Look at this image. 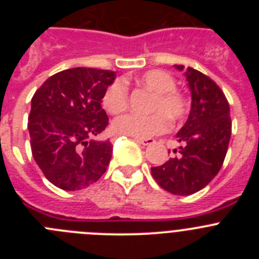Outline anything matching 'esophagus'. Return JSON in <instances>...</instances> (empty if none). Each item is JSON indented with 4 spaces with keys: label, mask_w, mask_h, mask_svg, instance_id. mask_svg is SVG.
<instances>
[{
    "label": "esophagus",
    "mask_w": 259,
    "mask_h": 259,
    "mask_svg": "<svg viewBox=\"0 0 259 259\" xmlns=\"http://www.w3.org/2000/svg\"><path fill=\"white\" fill-rule=\"evenodd\" d=\"M135 141L141 144V145H150V144L154 143V139H137V137H135Z\"/></svg>",
    "instance_id": "esophagus-1"
}]
</instances>
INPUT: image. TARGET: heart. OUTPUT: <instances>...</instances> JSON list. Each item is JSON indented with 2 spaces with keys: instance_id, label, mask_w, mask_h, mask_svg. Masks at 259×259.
<instances>
[{
  "instance_id": "obj_1",
  "label": "heart",
  "mask_w": 259,
  "mask_h": 259,
  "mask_svg": "<svg viewBox=\"0 0 259 259\" xmlns=\"http://www.w3.org/2000/svg\"><path fill=\"white\" fill-rule=\"evenodd\" d=\"M127 79H116L106 87L102 93L101 105L109 114L123 113L128 107L130 93ZM139 87L153 92L148 110L150 114H127L113 122L115 134L124 136L148 139L163 134L168 130V119L178 123L188 113V100L175 88L176 81L168 72L163 70H149L135 77Z\"/></svg>"
}]
</instances>
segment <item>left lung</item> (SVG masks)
<instances>
[{"label":"left lung","mask_w":259,"mask_h":259,"mask_svg":"<svg viewBox=\"0 0 259 259\" xmlns=\"http://www.w3.org/2000/svg\"><path fill=\"white\" fill-rule=\"evenodd\" d=\"M175 67L183 70L182 65ZM185 76L192 92V109L187 123L178 132L182 146L163 164L152 167V176L159 187L179 196L201 191L217 176L232 131L230 105L218 84L192 67Z\"/></svg>","instance_id":"8db88e82"}]
</instances>
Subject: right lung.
<instances>
[{"mask_svg": "<svg viewBox=\"0 0 259 259\" xmlns=\"http://www.w3.org/2000/svg\"><path fill=\"white\" fill-rule=\"evenodd\" d=\"M114 79L110 70L68 68L45 80L32 97V155L45 178L63 191L89 187L109 166L113 145L92 137L109 124L101 97Z\"/></svg>", "mask_w": 259, "mask_h": 259, "instance_id": "1", "label": "right lung"}]
</instances>
